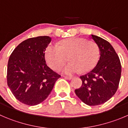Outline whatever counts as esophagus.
<instances>
[{
  "instance_id": "1",
  "label": "esophagus",
  "mask_w": 128,
  "mask_h": 128,
  "mask_svg": "<svg viewBox=\"0 0 128 128\" xmlns=\"http://www.w3.org/2000/svg\"><path fill=\"white\" fill-rule=\"evenodd\" d=\"M63 77L65 79H67V80H71V79L72 78V76H63Z\"/></svg>"
}]
</instances>
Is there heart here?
Returning a JSON list of instances; mask_svg holds the SVG:
<instances>
[{
    "instance_id": "heart-1",
    "label": "heart",
    "mask_w": 128,
    "mask_h": 128,
    "mask_svg": "<svg viewBox=\"0 0 128 128\" xmlns=\"http://www.w3.org/2000/svg\"><path fill=\"white\" fill-rule=\"evenodd\" d=\"M68 59L70 62L63 67L61 71L72 74L81 71L92 70L97 62L99 48L92 40L83 38H71L59 42L56 45H48L45 51V58L48 66L54 70L62 66Z\"/></svg>"
}]
</instances>
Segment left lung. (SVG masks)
Here are the masks:
<instances>
[{
  "label": "left lung",
  "instance_id": "left-lung-1",
  "mask_svg": "<svg viewBox=\"0 0 128 128\" xmlns=\"http://www.w3.org/2000/svg\"><path fill=\"white\" fill-rule=\"evenodd\" d=\"M100 50L96 66L80 76L82 85L75 94L86 105L98 106L108 101L116 92L121 74L120 59L113 46L104 39L92 34Z\"/></svg>",
  "mask_w": 128,
  "mask_h": 128
}]
</instances>
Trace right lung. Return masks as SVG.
<instances>
[{"label":"right lung","instance_id":"add662e5","mask_svg":"<svg viewBox=\"0 0 128 128\" xmlns=\"http://www.w3.org/2000/svg\"><path fill=\"white\" fill-rule=\"evenodd\" d=\"M48 36L30 38L19 44L10 54L7 82L20 102L36 106L47 98L60 76L46 66L45 51L50 42Z\"/></svg>","mask_w":128,"mask_h":128}]
</instances>
